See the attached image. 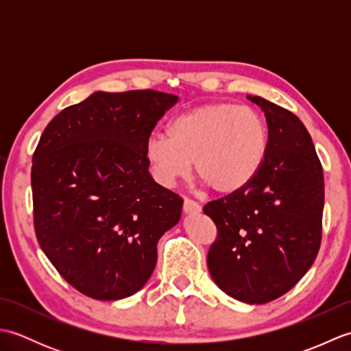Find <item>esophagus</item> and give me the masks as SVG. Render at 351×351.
<instances>
[{
	"mask_svg": "<svg viewBox=\"0 0 351 351\" xmlns=\"http://www.w3.org/2000/svg\"><path fill=\"white\" fill-rule=\"evenodd\" d=\"M200 210H202V206H200L196 200L185 197V200H184V213L185 214H195V213H199Z\"/></svg>",
	"mask_w": 351,
	"mask_h": 351,
	"instance_id": "1",
	"label": "esophagus"
}]
</instances>
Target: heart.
<instances>
[{
	"label": "heart",
	"instance_id": "b5f03b06",
	"mask_svg": "<svg viewBox=\"0 0 351 351\" xmlns=\"http://www.w3.org/2000/svg\"><path fill=\"white\" fill-rule=\"evenodd\" d=\"M167 136H152L145 147L152 175L171 187L195 173L217 195H234L255 180L267 155L268 130L250 107L205 104L178 114Z\"/></svg>",
	"mask_w": 351,
	"mask_h": 351
}]
</instances>
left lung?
Masks as SVG:
<instances>
[{
    "instance_id": "8db88e82",
    "label": "left lung",
    "mask_w": 351,
    "mask_h": 351,
    "mask_svg": "<svg viewBox=\"0 0 351 351\" xmlns=\"http://www.w3.org/2000/svg\"><path fill=\"white\" fill-rule=\"evenodd\" d=\"M249 99L267 119V155L247 187L204 206L217 228L206 264L228 295L263 304L288 293L314 264L323 235L324 175L300 119L259 96Z\"/></svg>"
}]
</instances>
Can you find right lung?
I'll return each mask as SVG.
<instances>
[{"mask_svg": "<svg viewBox=\"0 0 351 351\" xmlns=\"http://www.w3.org/2000/svg\"><path fill=\"white\" fill-rule=\"evenodd\" d=\"M176 102L156 90L96 92L40 136L32 166L36 237L81 294H136L154 271L158 240L181 219L182 197L152 180L145 155Z\"/></svg>", "mask_w": 351, "mask_h": 351, "instance_id": "add662e5", "label": "right lung"}]
</instances>
